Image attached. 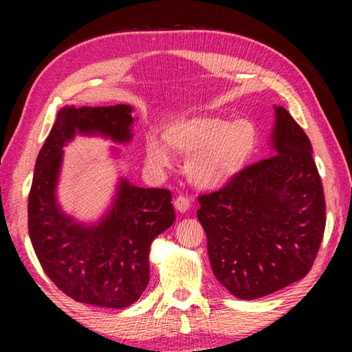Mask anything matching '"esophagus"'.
<instances>
[{"label": "esophagus", "mask_w": 352, "mask_h": 352, "mask_svg": "<svg viewBox=\"0 0 352 352\" xmlns=\"http://www.w3.org/2000/svg\"><path fill=\"white\" fill-rule=\"evenodd\" d=\"M174 206L177 211L186 212L190 208V201L188 197H184V195H178V197L174 200Z\"/></svg>", "instance_id": "1"}]
</instances>
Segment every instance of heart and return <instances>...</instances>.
Returning a JSON list of instances; mask_svg holds the SVG:
<instances>
[{"instance_id": "1", "label": "heart", "mask_w": 352, "mask_h": 352, "mask_svg": "<svg viewBox=\"0 0 352 352\" xmlns=\"http://www.w3.org/2000/svg\"><path fill=\"white\" fill-rule=\"evenodd\" d=\"M163 141L147 136L144 142L148 164L168 169L170 152L188 158L186 174L195 186L216 189L223 186L245 168L254 152L256 129L250 121L231 122L219 116L182 118L164 127Z\"/></svg>"}]
</instances>
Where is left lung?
I'll return each mask as SVG.
<instances>
[{"mask_svg": "<svg viewBox=\"0 0 352 352\" xmlns=\"http://www.w3.org/2000/svg\"><path fill=\"white\" fill-rule=\"evenodd\" d=\"M275 116L272 157L199 197L214 276L241 300L305 278L324 234V192L311 141L284 107H275Z\"/></svg>", "mask_w": 352, "mask_h": 352, "instance_id": "1", "label": "left lung"}]
</instances>
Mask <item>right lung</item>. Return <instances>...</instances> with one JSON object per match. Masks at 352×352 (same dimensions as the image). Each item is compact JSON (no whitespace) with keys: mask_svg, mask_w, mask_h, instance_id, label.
Listing matches in <instances>:
<instances>
[{"mask_svg":"<svg viewBox=\"0 0 352 352\" xmlns=\"http://www.w3.org/2000/svg\"><path fill=\"white\" fill-rule=\"evenodd\" d=\"M132 111L126 104L63 107L35 163L28 200L34 252L47 278L65 295L85 305L110 309L133 305L148 284L152 241L175 220L169 189L138 188L126 178H121L111 208L98 223L77 222L57 204L67 142L77 133L129 142Z\"/></svg>","mask_w":352,"mask_h":352,"instance_id":"1","label":"right lung"}]
</instances>
